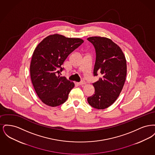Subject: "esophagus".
Returning <instances> with one entry per match:
<instances>
[{"label": "esophagus", "instance_id": "34e87169", "mask_svg": "<svg viewBox=\"0 0 155 155\" xmlns=\"http://www.w3.org/2000/svg\"><path fill=\"white\" fill-rule=\"evenodd\" d=\"M78 85H83L86 84V82L85 81H81V82H78Z\"/></svg>", "mask_w": 155, "mask_h": 155}]
</instances>
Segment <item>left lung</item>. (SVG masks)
Returning <instances> with one entry per match:
<instances>
[{
  "label": "left lung",
  "instance_id": "left-lung-1",
  "mask_svg": "<svg viewBox=\"0 0 155 155\" xmlns=\"http://www.w3.org/2000/svg\"><path fill=\"white\" fill-rule=\"evenodd\" d=\"M87 39L96 51L94 75H101L99 80L92 84L95 92L87 101L96 109H104L116 101L123 89L127 75L126 59L121 48L110 39L92 37Z\"/></svg>",
  "mask_w": 155,
  "mask_h": 155
}]
</instances>
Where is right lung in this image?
<instances>
[{
  "label": "right lung",
  "mask_w": 155,
  "mask_h": 155,
  "mask_svg": "<svg viewBox=\"0 0 155 155\" xmlns=\"http://www.w3.org/2000/svg\"><path fill=\"white\" fill-rule=\"evenodd\" d=\"M84 41L53 34L44 38L34 50L30 64L31 79L37 95L45 104L56 107L64 103L74 82L60 77L61 66Z\"/></svg>",
  "instance_id": "obj_1"
}]
</instances>
